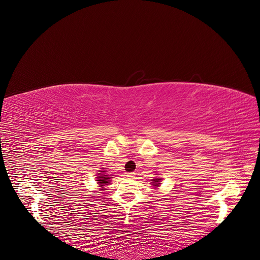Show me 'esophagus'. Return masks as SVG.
Listing matches in <instances>:
<instances>
[{
	"label": "esophagus",
	"mask_w": 260,
	"mask_h": 260,
	"mask_svg": "<svg viewBox=\"0 0 260 260\" xmlns=\"http://www.w3.org/2000/svg\"><path fill=\"white\" fill-rule=\"evenodd\" d=\"M135 176H136L135 172H129V174H127L128 178H135Z\"/></svg>",
	"instance_id": "34e87169"
}]
</instances>
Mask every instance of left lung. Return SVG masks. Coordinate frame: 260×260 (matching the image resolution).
<instances>
[{
	"mask_svg": "<svg viewBox=\"0 0 260 260\" xmlns=\"http://www.w3.org/2000/svg\"><path fill=\"white\" fill-rule=\"evenodd\" d=\"M152 181V185L156 188V187H158L159 185H160V182H161V178H154V179H152L151 180Z\"/></svg>",
	"mask_w": 260,
	"mask_h": 260,
	"instance_id": "8db88e82",
	"label": "left lung"
}]
</instances>
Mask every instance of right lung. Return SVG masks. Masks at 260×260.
Here are the masks:
<instances>
[{
	"mask_svg": "<svg viewBox=\"0 0 260 260\" xmlns=\"http://www.w3.org/2000/svg\"><path fill=\"white\" fill-rule=\"evenodd\" d=\"M112 178H113L112 175H108L107 171L105 170V168H102V170L99 171V175L96 177V181H98V184H100L102 191L105 190V185H108L109 183H111Z\"/></svg>",
	"mask_w": 260,
	"mask_h": 260,
	"instance_id": "right-lung-1",
	"label": "right lung"
}]
</instances>
